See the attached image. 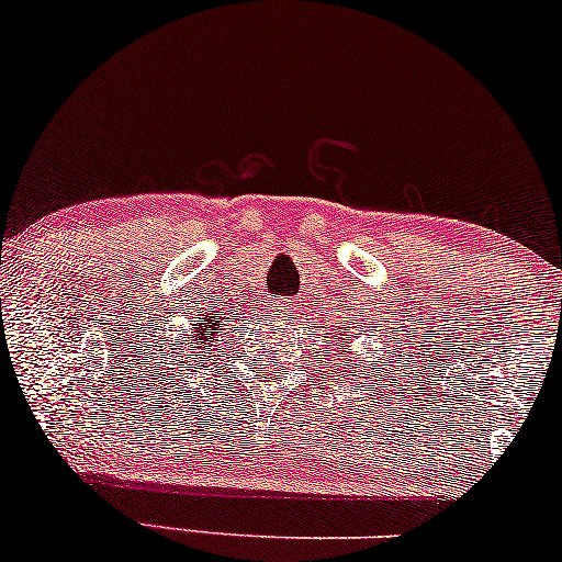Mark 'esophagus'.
<instances>
[{
	"label": "esophagus",
	"instance_id": "obj_1",
	"mask_svg": "<svg viewBox=\"0 0 562 562\" xmlns=\"http://www.w3.org/2000/svg\"><path fill=\"white\" fill-rule=\"evenodd\" d=\"M272 314L277 318H293L297 316V305L290 297H280V301L272 303Z\"/></svg>",
	"mask_w": 562,
	"mask_h": 562
}]
</instances>
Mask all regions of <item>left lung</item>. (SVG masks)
I'll list each match as a JSON object with an SVG mask.
<instances>
[{
  "label": "left lung",
  "instance_id": "8db88e82",
  "mask_svg": "<svg viewBox=\"0 0 562 562\" xmlns=\"http://www.w3.org/2000/svg\"><path fill=\"white\" fill-rule=\"evenodd\" d=\"M342 337H345V334H342ZM342 337H339V339H342ZM350 337H352V334H350Z\"/></svg>",
  "mask_w": 562,
  "mask_h": 562
}]
</instances>
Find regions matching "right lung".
<instances>
[{
  "label": "right lung",
  "instance_id": "add662e5",
  "mask_svg": "<svg viewBox=\"0 0 562 562\" xmlns=\"http://www.w3.org/2000/svg\"><path fill=\"white\" fill-rule=\"evenodd\" d=\"M199 316H202V314H199ZM215 316H220L217 311L212 316L204 318V322L191 324V329H194V334H187V337H183V345H189V347L199 345V350H207V352L215 350V342H217L215 337H217V331H220V324L215 322Z\"/></svg>",
  "mask_w": 562,
  "mask_h": 562
}]
</instances>
